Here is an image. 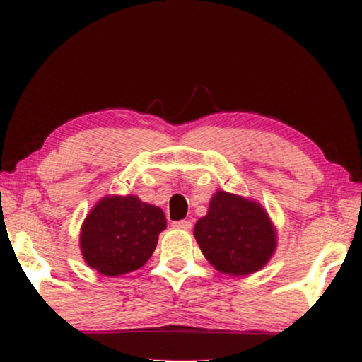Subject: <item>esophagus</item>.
Instances as JSON below:
<instances>
[{"instance_id": "1", "label": "esophagus", "mask_w": 362, "mask_h": 362, "mask_svg": "<svg viewBox=\"0 0 362 362\" xmlns=\"http://www.w3.org/2000/svg\"><path fill=\"white\" fill-rule=\"evenodd\" d=\"M173 227L177 230H189L192 224L189 221H177V222H173Z\"/></svg>"}]
</instances>
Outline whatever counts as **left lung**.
I'll use <instances>...</instances> for the list:
<instances>
[{
	"label": "left lung",
	"instance_id": "8db88e82",
	"mask_svg": "<svg viewBox=\"0 0 362 362\" xmlns=\"http://www.w3.org/2000/svg\"><path fill=\"white\" fill-rule=\"evenodd\" d=\"M202 255L221 274L245 276L269 264L276 229L260 202L216 191L207 214L194 226Z\"/></svg>",
	"mask_w": 362,
	"mask_h": 362
}]
</instances>
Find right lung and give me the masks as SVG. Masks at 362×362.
I'll list each match as a JSON object with an SVG mask.
<instances>
[{"mask_svg": "<svg viewBox=\"0 0 362 362\" xmlns=\"http://www.w3.org/2000/svg\"><path fill=\"white\" fill-rule=\"evenodd\" d=\"M166 229L161 207L138 196H105L92 207L81 227L86 264L100 275L135 272L150 260L158 235Z\"/></svg>", "mask_w": 362, "mask_h": 362, "instance_id": "add662e5", "label": "right lung"}]
</instances>
